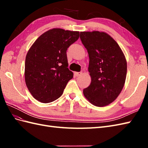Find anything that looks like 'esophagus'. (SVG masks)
Listing matches in <instances>:
<instances>
[{"label": "esophagus", "instance_id": "1", "mask_svg": "<svg viewBox=\"0 0 148 148\" xmlns=\"http://www.w3.org/2000/svg\"><path fill=\"white\" fill-rule=\"evenodd\" d=\"M81 74H82V72H76L74 73V75L76 76H79L80 75H81Z\"/></svg>", "mask_w": 148, "mask_h": 148}]
</instances>
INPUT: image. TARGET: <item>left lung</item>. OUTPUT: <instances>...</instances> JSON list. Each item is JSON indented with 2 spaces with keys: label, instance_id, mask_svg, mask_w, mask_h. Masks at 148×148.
I'll list each match as a JSON object with an SVG mask.
<instances>
[{
  "label": "left lung",
  "instance_id": "1",
  "mask_svg": "<svg viewBox=\"0 0 148 148\" xmlns=\"http://www.w3.org/2000/svg\"><path fill=\"white\" fill-rule=\"evenodd\" d=\"M89 56L90 85L83 90L93 105L103 107L117 98L127 76V61L120 47L112 37L99 31L80 32Z\"/></svg>",
  "mask_w": 148,
  "mask_h": 148
}]
</instances>
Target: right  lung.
Here are the masks:
<instances>
[{"mask_svg": "<svg viewBox=\"0 0 148 148\" xmlns=\"http://www.w3.org/2000/svg\"><path fill=\"white\" fill-rule=\"evenodd\" d=\"M79 32L53 29L37 39L28 51L25 65L26 85L42 103L60 97L73 72L68 69L67 50L79 39Z\"/></svg>", "mask_w": 148, "mask_h": 148, "instance_id": "obj_1", "label": "right lung"}]
</instances>
